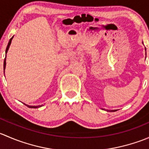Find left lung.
Returning a JSON list of instances; mask_svg holds the SVG:
<instances>
[{
	"label": "left lung",
	"mask_w": 149,
	"mask_h": 149,
	"mask_svg": "<svg viewBox=\"0 0 149 149\" xmlns=\"http://www.w3.org/2000/svg\"><path fill=\"white\" fill-rule=\"evenodd\" d=\"M145 49H146V48H145ZM107 111H109V112H112V111H113V112H115V111H117V109H112V110H109V109H107Z\"/></svg>",
	"instance_id": "1"
}]
</instances>
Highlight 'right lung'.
<instances>
[{"mask_svg":"<svg viewBox=\"0 0 149 149\" xmlns=\"http://www.w3.org/2000/svg\"><path fill=\"white\" fill-rule=\"evenodd\" d=\"M13 37H11V38L10 39L9 42H8V45H7L6 49V58H5V59H4V63H3L4 73H5V68H6V53H7V52H8V49H9L10 44H11V41H12V39H13ZM24 104L25 105H26V106H27L28 107H29V108H38V107H40L43 106V104H42V105H38V106H31V105H28V104H25V103H24Z\"/></svg>","mask_w":149,"mask_h":149,"instance_id":"obj_1","label":"right lung"}]
</instances>
